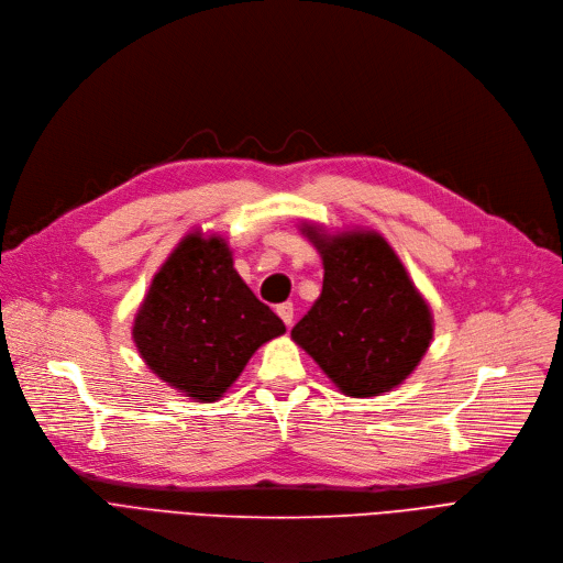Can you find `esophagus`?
<instances>
[{"instance_id":"1","label":"esophagus","mask_w":563,"mask_h":563,"mask_svg":"<svg viewBox=\"0 0 563 563\" xmlns=\"http://www.w3.org/2000/svg\"><path fill=\"white\" fill-rule=\"evenodd\" d=\"M277 313H279V318L284 320V323H286V328L292 325V305H290V302L279 305V307H277Z\"/></svg>"}]
</instances>
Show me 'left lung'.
I'll list each match as a JSON object with an SVG mask.
<instances>
[{
  "instance_id": "obj_1",
  "label": "left lung",
  "mask_w": 563,
  "mask_h": 563,
  "mask_svg": "<svg viewBox=\"0 0 563 563\" xmlns=\"http://www.w3.org/2000/svg\"><path fill=\"white\" fill-rule=\"evenodd\" d=\"M323 258V290L292 341L347 396H380L417 368L433 339V313L387 240L376 231L305 224Z\"/></svg>"
}]
</instances>
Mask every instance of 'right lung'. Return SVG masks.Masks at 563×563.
Segmentation results:
<instances>
[{
    "label": "right lung",
    "instance_id": "add662e5",
    "mask_svg": "<svg viewBox=\"0 0 563 563\" xmlns=\"http://www.w3.org/2000/svg\"><path fill=\"white\" fill-rule=\"evenodd\" d=\"M286 328L240 279L222 235L187 233L155 273L132 339L159 380L218 400L258 347Z\"/></svg>",
    "mask_w": 563,
    "mask_h": 563
}]
</instances>
